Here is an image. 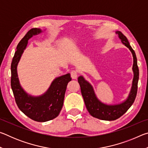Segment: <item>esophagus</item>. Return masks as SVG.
Wrapping results in <instances>:
<instances>
[{
    "label": "esophagus",
    "mask_w": 148,
    "mask_h": 148,
    "mask_svg": "<svg viewBox=\"0 0 148 148\" xmlns=\"http://www.w3.org/2000/svg\"><path fill=\"white\" fill-rule=\"evenodd\" d=\"M71 77L72 79H76L77 77V75H78V73H77V71H72L71 72Z\"/></svg>",
    "instance_id": "34e87169"
}]
</instances>
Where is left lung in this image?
Listing matches in <instances>:
<instances>
[{
    "mask_svg": "<svg viewBox=\"0 0 148 148\" xmlns=\"http://www.w3.org/2000/svg\"><path fill=\"white\" fill-rule=\"evenodd\" d=\"M116 34H118L119 38L121 39L122 43L130 49L133 56L132 71L134 72V77L132 80L131 92L126 101L123 102L122 103L116 105H107L102 103L97 99L91 85L86 81L83 76H79L77 79L80 88H81L82 95L84 100L85 104L89 113L92 117L101 120H105V121H114L119 118L132 106L136 99L138 82L139 78V70L134 51L130 46L127 37L121 32L117 31Z\"/></svg>",
    "mask_w": 148,
    "mask_h": 148,
    "instance_id": "8db88e82",
    "label": "left lung"
}]
</instances>
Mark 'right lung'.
<instances>
[{"label": "right lung", "instance_id": "1", "mask_svg": "<svg viewBox=\"0 0 148 148\" xmlns=\"http://www.w3.org/2000/svg\"><path fill=\"white\" fill-rule=\"evenodd\" d=\"M42 32L40 29L33 28L27 32L17 46L11 64V87L17 106L29 118L38 122H45L56 118L63 105L65 91L71 81V74H66L55 79L44 95L32 97L20 86L17 66L29 38Z\"/></svg>", "mask_w": 148, "mask_h": 148}]
</instances>
